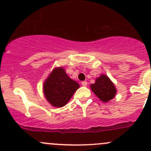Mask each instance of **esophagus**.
Here are the masks:
<instances>
[{
  "mask_svg": "<svg viewBox=\"0 0 151 151\" xmlns=\"http://www.w3.org/2000/svg\"><path fill=\"white\" fill-rule=\"evenodd\" d=\"M81 84L83 85V86H87V85H88V83H87L86 81H83L81 83Z\"/></svg>",
  "mask_w": 151,
  "mask_h": 151,
  "instance_id": "1",
  "label": "esophagus"
}]
</instances>
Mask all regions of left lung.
<instances>
[{"instance_id":"left-lung-1","label":"left lung","mask_w":151,"mask_h":151,"mask_svg":"<svg viewBox=\"0 0 151 151\" xmlns=\"http://www.w3.org/2000/svg\"><path fill=\"white\" fill-rule=\"evenodd\" d=\"M91 88L96 96L104 102H108L112 99L117 91L113 83L104 74L98 77L95 83L91 84Z\"/></svg>"}]
</instances>
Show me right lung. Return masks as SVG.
<instances>
[{"label":"right lung","mask_w":151,"mask_h":151,"mask_svg":"<svg viewBox=\"0 0 151 151\" xmlns=\"http://www.w3.org/2000/svg\"><path fill=\"white\" fill-rule=\"evenodd\" d=\"M78 83L71 80L63 67L55 68L44 83L43 90L46 99L56 107L65 106L76 91Z\"/></svg>","instance_id":"add662e5"}]
</instances>
